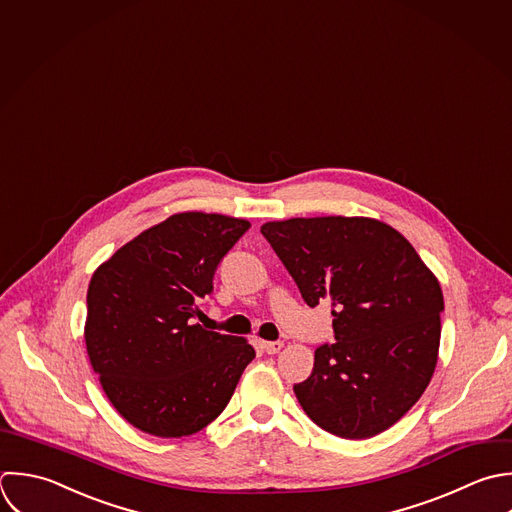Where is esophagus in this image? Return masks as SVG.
<instances>
[{
  "label": "esophagus",
  "mask_w": 512,
  "mask_h": 512,
  "mask_svg": "<svg viewBox=\"0 0 512 512\" xmlns=\"http://www.w3.org/2000/svg\"><path fill=\"white\" fill-rule=\"evenodd\" d=\"M261 347H263V351L267 355H275V353H279L283 349V343L281 341H263Z\"/></svg>",
  "instance_id": "1"
}]
</instances>
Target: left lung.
Returning a JSON list of instances; mask_svg holds the SVG:
<instances>
[{"label":"left lung","mask_w":512,"mask_h":512,"mask_svg":"<svg viewBox=\"0 0 512 512\" xmlns=\"http://www.w3.org/2000/svg\"><path fill=\"white\" fill-rule=\"evenodd\" d=\"M309 307L333 301L335 343L293 387L313 423L343 439L393 427L435 373L443 291L413 245L369 217H295L261 227Z\"/></svg>","instance_id":"8db88e82"}]
</instances>
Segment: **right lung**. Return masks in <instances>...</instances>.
Wrapping results in <instances>:
<instances>
[{"instance_id":"right-lung-1","label":"right lung","mask_w":512,"mask_h":512,"mask_svg":"<svg viewBox=\"0 0 512 512\" xmlns=\"http://www.w3.org/2000/svg\"><path fill=\"white\" fill-rule=\"evenodd\" d=\"M249 227L217 213H177L93 273L87 355L107 399L135 429L163 439L205 429L255 359L245 339L195 323L221 259Z\"/></svg>"}]
</instances>
